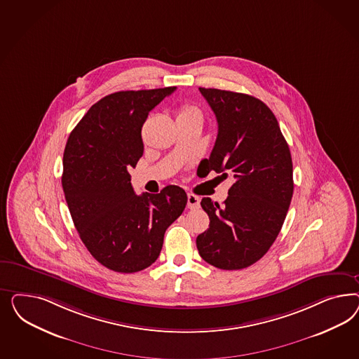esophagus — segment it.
I'll return each mask as SVG.
<instances>
[{
	"label": "esophagus",
	"instance_id": "obj_1",
	"mask_svg": "<svg viewBox=\"0 0 359 359\" xmlns=\"http://www.w3.org/2000/svg\"><path fill=\"white\" fill-rule=\"evenodd\" d=\"M198 207H200V198L192 194H188V208L197 209Z\"/></svg>",
	"mask_w": 359,
	"mask_h": 359
}]
</instances>
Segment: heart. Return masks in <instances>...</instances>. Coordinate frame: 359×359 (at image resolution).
Here are the masks:
<instances>
[{"instance_id": "1", "label": "heart", "mask_w": 359, "mask_h": 359, "mask_svg": "<svg viewBox=\"0 0 359 359\" xmlns=\"http://www.w3.org/2000/svg\"><path fill=\"white\" fill-rule=\"evenodd\" d=\"M191 114H200L198 110L195 107L189 105V104H184L179 108V114L177 117H184V116H191Z\"/></svg>"}]
</instances>
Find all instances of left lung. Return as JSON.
<instances>
[{
    "label": "left lung",
    "instance_id": "1",
    "mask_svg": "<svg viewBox=\"0 0 359 359\" xmlns=\"http://www.w3.org/2000/svg\"><path fill=\"white\" fill-rule=\"evenodd\" d=\"M218 123L217 140L204 171L234 183L222 205L209 197L201 207L209 229L196 238L198 254L221 270H241L271 248L294 194L292 158L271 109L245 93L198 88Z\"/></svg>",
    "mask_w": 359,
    "mask_h": 359
}]
</instances>
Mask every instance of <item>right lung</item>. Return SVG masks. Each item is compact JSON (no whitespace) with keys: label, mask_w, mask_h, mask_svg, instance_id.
<instances>
[{"label":"right lung","mask_w":359,"mask_h":359,"mask_svg":"<svg viewBox=\"0 0 359 359\" xmlns=\"http://www.w3.org/2000/svg\"><path fill=\"white\" fill-rule=\"evenodd\" d=\"M176 87L122 90L101 98L68 137L62 185L77 233L92 257L113 271H141L158 259L164 233L187 205L167 185L135 195L129 170L143 154L142 126Z\"/></svg>","instance_id":"add662e5"}]
</instances>
